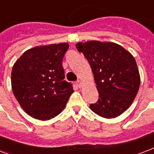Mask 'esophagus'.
<instances>
[{"label":"esophagus","instance_id":"esophagus-1","mask_svg":"<svg viewBox=\"0 0 154 154\" xmlns=\"http://www.w3.org/2000/svg\"><path fill=\"white\" fill-rule=\"evenodd\" d=\"M76 84L78 85L79 87H82V81L81 80H78V81L76 82Z\"/></svg>","mask_w":154,"mask_h":154}]
</instances>
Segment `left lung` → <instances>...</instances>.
<instances>
[{"label": "left lung", "instance_id": "1", "mask_svg": "<svg viewBox=\"0 0 154 154\" xmlns=\"http://www.w3.org/2000/svg\"><path fill=\"white\" fill-rule=\"evenodd\" d=\"M76 48L89 62L99 93L90 109L106 119L119 116L133 102L140 84L133 56L115 43L92 40Z\"/></svg>", "mask_w": 154, "mask_h": 154}]
</instances>
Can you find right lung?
Listing matches in <instances>:
<instances>
[{
  "label": "right lung",
  "mask_w": 154,
  "mask_h": 154,
  "mask_svg": "<svg viewBox=\"0 0 154 154\" xmlns=\"http://www.w3.org/2000/svg\"><path fill=\"white\" fill-rule=\"evenodd\" d=\"M67 43L37 46L26 50L14 65L11 85L26 114L48 120L61 113L73 93L72 84L64 80L62 59Z\"/></svg>",
  "instance_id": "1"
}]
</instances>
